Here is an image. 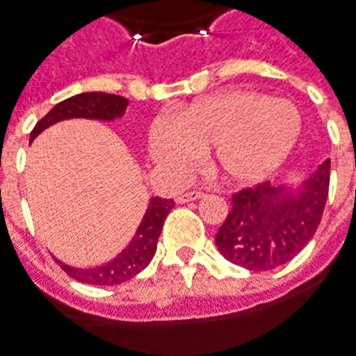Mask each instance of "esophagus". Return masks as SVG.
<instances>
[{
	"label": "esophagus",
	"instance_id": "esophagus-1",
	"mask_svg": "<svg viewBox=\"0 0 356 356\" xmlns=\"http://www.w3.org/2000/svg\"><path fill=\"white\" fill-rule=\"evenodd\" d=\"M204 193L202 191H191V193H183V195L177 196V202L185 204V202H193V200H198L202 198Z\"/></svg>",
	"mask_w": 356,
	"mask_h": 356
}]
</instances>
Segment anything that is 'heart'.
<instances>
[{
    "label": "heart",
    "instance_id": "heart-1",
    "mask_svg": "<svg viewBox=\"0 0 356 356\" xmlns=\"http://www.w3.org/2000/svg\"><path fill=\"white\" fill-rule=\"evenodd\" d=\"M300 133V115L287 100L250 90L216 94L185 109L177 121L152 127L150 150L161 165L179 173L212 152L216 171L235 183L272 175L287 160Z\"/></svg>",
    "mask_w": 356,
    "mask_h": 356
}]
</instances>
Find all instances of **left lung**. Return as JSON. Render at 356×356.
Here are the masks:
<instances>
[{
    "instance_id": "left-lung-1",
    "label": "left lung",
    "mask_w": 356,
    "mask_h": 356,
    "mask_svg": "<svg viewBox=\"0 0 356 356\" xmlns=\"http://www.w3.org/2000/svg\"><path fill=\"white\" fill-rule=\"evenodd\" d=\"M330 191V160L300 193L262 181L231 195V212L216 235V247L231 264L268 272L287 264L314 237Z\"/></svg>"
}]
</instances>
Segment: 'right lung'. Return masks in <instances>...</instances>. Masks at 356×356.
Wrapping results in <instances>:
<instances>
[{
	"label": "right lung",
	"instance_id": "right-lung-1",
	"mask_svg": "<svg viewBox=\"0 0 356 356\" xmlns=\"http://www.w3.org/2000/svg\"><path fill=\"white\" fill-rule=\"evenodd\" d=\"M127 98L118 96V94H106V92H86L79 94L69 100H63L57 104L56 108H51L40 119L36 127L32 129L31 143L36 136L46 129L54 125L57 121L73 118H86V119H115L121 118L127 109ZM175 206L170 198H160L156 196L150 200V206L146 210L140 227L136 231L135 238L131 241V245L111 262L90 270H81V268H69L61 264L57 260V264L61 266L65 273H69L73 280L88 285H118L131 277H135L136 273L143 272L146 266L150 264V260L156 254L158 247V238H160L163 221L168 218L170 210Z\"/></svg>",
	"mask_w": 356,
	"mask_h": 356
}]
</instances>
